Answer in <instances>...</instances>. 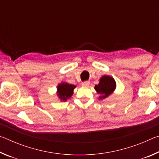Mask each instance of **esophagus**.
Wrapping results in <instances>:
<instances>
[{
  "label": "esophagus",
  "instance_id": "34e87169",
  "mask_svg": "<svg viewBox=\"0 0 159 159\" xmlns=\"http://www.w3.org/2000/svg\"><path fill=\"white\" fill-rule=\"evenodd\" d=\"M90 85V81H84L82 83L83 86H88Z\"/></svg>",
  "mask_w": 159,
  "mask_h": 159
}]
</instances>
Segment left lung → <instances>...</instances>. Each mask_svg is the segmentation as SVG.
<instances>
[{"mask_svg": "<svg viewBox=\"0 0 159 159\" xmlns=\"http://www.w3.org/2000/svg\"><path fill=\"white\" fill-rule=\"evenodd\" d=\"M116 88V83L114 79L110 76L104 75L99 79L98 85H95V90L99 94V99H104L111 95Z\"/></svg>", "mask_w": 159, "mask_h": 159, "instance_id": "obj_1", "label": "left lung"}]
</instances>
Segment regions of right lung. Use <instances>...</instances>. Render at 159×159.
Wrapping results in <instances>:
<instances>
[{
  "instance_id": "right-lung-1",
  "label": "right lung",
  "mask_w": 159,
  "mask_h": 159,
  "mask_svg": "<svg viewBox=\"0 0 159 159\" xmlns=\"http://www.w3.org/2000/svg\"><path fill=\"white\" fill-rule=\"evenodd\" d=\"M76 85L69 84L66 82H61L57 86V95L61 102H66L74 94Z\"/></svg>"
}]
</instances>
